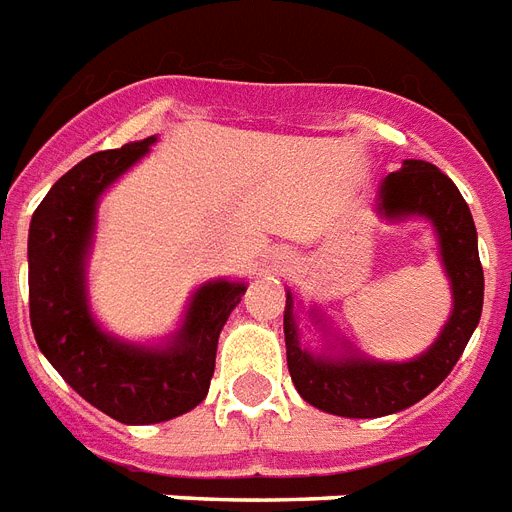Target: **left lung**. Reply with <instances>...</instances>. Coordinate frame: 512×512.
<instances>
[{
	"label": "left lung",
	"mask_w": 512,
	"mask_h": 512,
	"mask_svg": "<svg viewBox=\"0 0 512 512\" xmlns=\"http://www.w3.org/2000/svg\"><path fill=\"white\" fill-rule=\"evenodd\" d=\"M381 210L389 218L423 215L436 226L442 260L452 281V318L426 355L410 363H371L360 357L328 360L313 357L299 347L292 294H286L284 334L289 373L302 394L318 410L344 418H378L400 413L442 384L455 368L479 326L484 305V270H481L476 226L463 194L442 170L423 160H405L381 186Z\"/></svg>",
	"instance_id": "left-lung-1"
}]
</instances>
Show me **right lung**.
Masks as SVG:
<instances>
[{"label":"right lung","mask_w":512,"mask_h":512,"mask_svg":"<svg viewBox=\"0 0 512 512\" xmlns=\"http://www.w3.org/2000/svg\"><path fill=\"white\" fill-rule=\"evenodd\" d=\"M155 136L107 149L70 168L31 218L28 307L39 350L83 400L120 423H160L205 400L223 323L247 292L215 281L194 294L184 328L165 350L115 342L94 323L83 292V257L99 194L147 155Z\"/></svg>","instance_id":"right-lung-1"}]
</instances>
